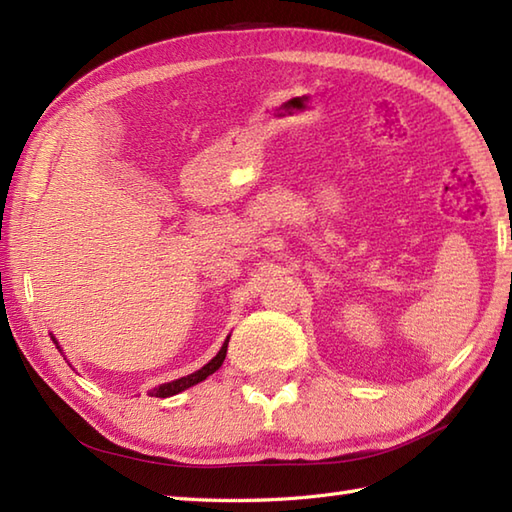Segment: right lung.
<instances>
[{
	"instance_id": "add662e5",
	"label": "right lung",
	"mask_w": 512,
	"mask_h": 512,
	"mask_svg": "<svg viewBox=\"0 0 512 512\" xmlns=\"http://www.w3.org/2000/svg\"><path fill=\"white\" fill-rule=\"evenodd\" d=\"M228 339H231V336H226V341H224V345H222V350L217 352L209 363H206L202 369H198V372H193V374H189V376H182V378H178V380H171V383H165V385H160V387H154L149 391V396H156V398H169V396H176V394H180V391H184V389H189V387H193V385H198V383H202V380L206 378V376H211L213 372H217V369L222 367V363H224V358H226V347H228ZM52 341H54V336H52ZM57 343V341H54ZM57 347H59V343H57Z\"/></svg>"
}]
</instances>
